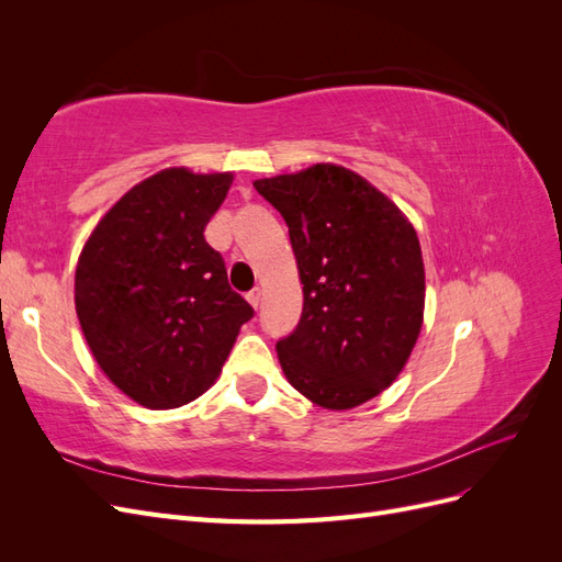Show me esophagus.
<instances>
[{
	"label": "esophagus",
	"instance_id": "1",
	"mask_svg": "<svg viewBox=\"0 0 562 562\" xmlns=\"http://www.w3.org/2000/svg\"><path fill=\"white\" fill-rule=\"evenodd\" d=\"M246 300L250 302V307H252V310H258L260 304H262V291H260V288H255V291H250Z\"/></svg>",
	"mask_w": 562,
	"mask_h": 562
}]
</instances>
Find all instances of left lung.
<instances>
[{
    "instance_id": "left-lung-1",
    "label": "left lung",
    "mask_w": 562,
    "mask_h": 562,
    "mask_svg": "<svg viewBox=\"0 0 562 562\" xmlns=\"http://www.w3.org/2000/svg\"><path fill=\"white\" fill-rule=\"evenodd\" d=\"M288 225L302 316L277 342L285 380L326 411L394 384L424 323V260L407 215L337 164L252 182Z\"/></svg>"
}]
</instances>
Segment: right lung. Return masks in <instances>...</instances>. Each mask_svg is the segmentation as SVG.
<instances>
[{"label": "right lung", "mask_w": 562, "mask_h": 562, "mask_svg": "<svg viewBox=\"0 0 562 562\" xmlns=\"http://www.w3.org/2000/svg\"><path fill=\"white\" fill-rule=\"evenodd\" d=\"M234 173L184 166L145 178L100 217L79 255L75 307L95 363L149 411L217 380L252 307L234 293L203 229Z\"/></svg>", "instance_id": "add662e5"}]
</instances>
